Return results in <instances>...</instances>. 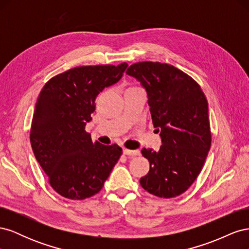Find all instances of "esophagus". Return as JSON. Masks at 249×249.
Instances as JSON below:
<instances>
[{
  "instance_id": "34e87169",
  "label": "esophagus",
  "mask_w": 249,
  "mask_h": 249,
  "mask_svg": "<svg viewBox=\"0 0 249 249\" xmlns=\"http://www.w3.org/2000/svg\"><path fill=\"white\" fill-rule=\"evenodd\" d=\"M123 152H124V155H126V156H132V157L140 155V152H139V150H132V149L124 148Z\"/></svg>"
}]
</instances>
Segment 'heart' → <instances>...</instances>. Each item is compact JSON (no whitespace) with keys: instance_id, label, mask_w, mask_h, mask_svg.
I'll return each mask as SVG.
<instances>
[{"instance_id":"b5f03b06","label":"heart","mask_w":249,"mask_h":249,"mask_svg":"<svg viewBox=\"0 0 249 249\" xmlns=\"http://www.w3.org/2000/svg\"><path fill=\"white\" fill-rule=\"evenodd\" d=\"M131 88H133V87H131Z\"/></svg>"}]
</instances>
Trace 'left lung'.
Segmentation results:
<instances>
[{
    "instance_id": "1",
    "label": "left lung",
    "mask_w": 249,
    "mask_h": 249,
    "mask_svg": "<svg viewBox=\"0 0 249 249\" xmlns=\"http://www.w3.org/2000/svg\"><path fill=\"white\" fill-rule=\"evenodd\" d=\"M126 73L145 88L153 124L162 139L159 150H141L149 171L140 185L158 197L178 196L196 179L211 147L206 95L196 81L170 64L137 62Z\"/></svg>"
}]
</instances>
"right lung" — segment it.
Masks as SVG:
<instances>
[{
    "label": "right lung",
    "mask_w": 249,
    "mask_h": 249,
    "mask_svg": "<svg viewBox=\"0 0 249 249\" xmlns=\"http://www.w3.org/2000/svg\"><path fill=\"white\" fill-rule=\"evenodd\" d=\"M126 67L125 62L74 67L50 79L39 93L30 141L50 185L65 198L100 192L123 154L117 144L92 142L85 125L97 95L118 82Z\"/></svg>",
    "instance_id": "1"
}]
</instances>
